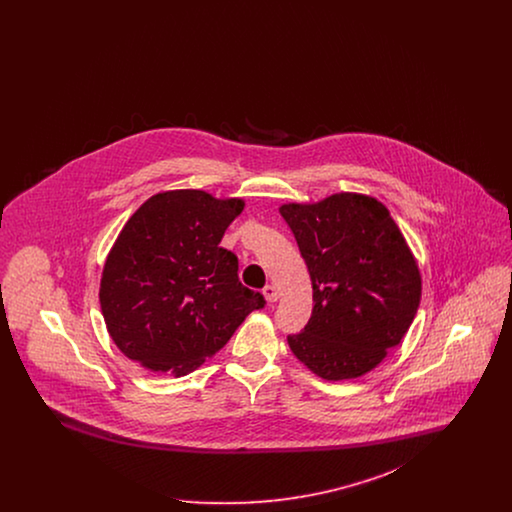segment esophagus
Returning <instances> with one entry per match:
<instances>
[{
  "mask_svg": "<svg viewBox=\"0 0 512 512\" xmlns=\"http://www.w3.org/2000/svg\"><path fill=\"white\" fill-rule=\"evenodd\" d=\"M263 295H265V299H267L268 303H274V301L278 299V290H276L274 286L267 284V286L263 288Z\"/></svg>",
  "mask_w": 512,
  "mask_h": 512,
  "instance_id": "esophagus-1",
  "label": "esophagus"
}]
</instances>
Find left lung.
<instances>
[{
  "label": "left lung",
  "instance_id": "obj_1",
  "mask_svg": "<svg viewBox=\"0 0 512 512\" xmlns=\"http://www.w3.org/2000/svg\"><path fill=\"white\" fill-rule=\"evenodd\" d=\"M311 276L313 313L288 336L293 355L320 378H359L399 345L420 305L413 251L390 211L353 192L317 203H284Z\"/></svg>",
  "mask_w": 512,
  "mask_h": 512
}]
</instances>
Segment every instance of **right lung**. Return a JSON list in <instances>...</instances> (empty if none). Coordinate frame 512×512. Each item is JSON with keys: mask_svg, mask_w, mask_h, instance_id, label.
I'll return each instance as SVG.
<instances>
[{"mask_svg": "<svg viewBox=\"0 0 512 512\" xmlns=\"http://www.w3.org/2000/svg\"><path fill=\"white\" fill-rule=\"evenodd\" d=\"M244 205L240 197L169 190L126 220L103 265L99 303L128 359L186 376L265 305L261 293L242 286L238 257L219 245Z\"/></svg>", "mask_w": 512, "mask_h": 512, "instance_id": "add662e5", "label": "right lung"}]
</instances>
